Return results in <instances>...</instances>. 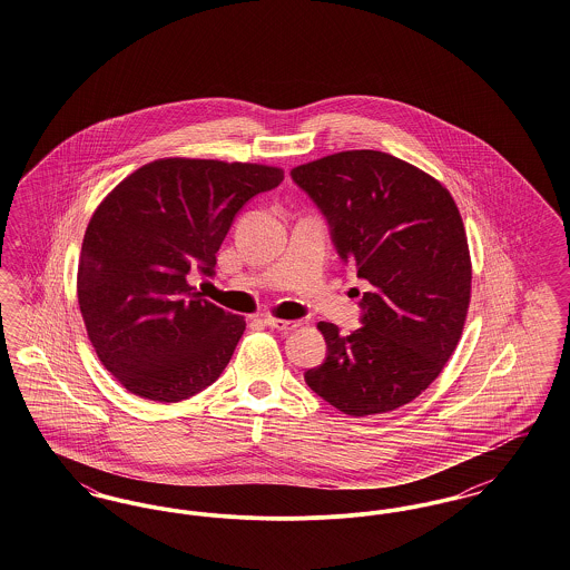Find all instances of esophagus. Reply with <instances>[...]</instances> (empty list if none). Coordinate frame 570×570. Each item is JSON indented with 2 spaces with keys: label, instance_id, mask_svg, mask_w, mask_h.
<instances>
[{
  "label": "esophagus",
  "instance_id": "obj_1",
  "mask_svg": "<svg viewBox=\"0 0 570 570\" xmlns=\"http://www.w3.org/2000/svg\"><path fill=\"white\" fill-rule=\"evenodd\" d=\"M265 325L277 328V331H293V328H297L298 323L297 321H282V318L267 316V318H265Z\"/></svg>",
  "mask_w": 570,
  "mask_h": 570
}]
</instances>
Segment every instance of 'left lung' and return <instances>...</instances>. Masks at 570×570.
Here are the masks:
<instances>
[{"instance_id": "obj_1", "label": "left lung", "mask_w": 570, "mask_h": 570, "mask_svg": "<svg viewBox=\"0 0 570 570\" xmlns=\"http://www.w3.org/2000/svg\"><path fill=\"white\" fill-rule=\"evenodd\" d=\"M291 177L323 212L340 258L367 282L351 335L318 323L326 358L305 382L351 416L397 410L440 376L460 342L472 282L460 209L432 175L374 149L301 164Z\"/></svg>"}]
</instances>
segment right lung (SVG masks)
Returning a JSON list of instances; mask_svg holds the SVG:
<instances>
[{
    "mask_svg": "<svg viewBox=\"0 0 570 570\" xmlns=\"http://www.w3.org/2000/svg\"><path fill=\"white\" fill-rule=\"evenodd\" d=\"M265 164L163 158L100 203L82 239L77 295L87 337L115 379L151 402L214 384L244 335V316L190 286L249 198L282 184Z\"/></svg>",
    "mask_w": 570,
    "mask_h": 570,
    "instance_id": "obj_1",
    "label": "right lung"
}]
</instances>
